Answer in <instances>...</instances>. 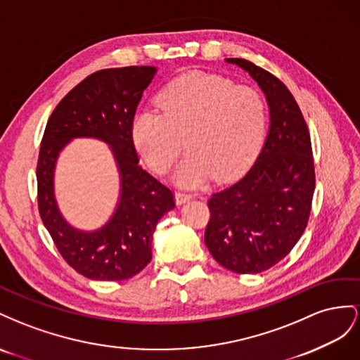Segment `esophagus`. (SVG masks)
<instances>
[{"label":"esophagus","mask_w":360,"mask_h":360,"mask_svg":"<svg viewBox=\"0 0 360 360\" xmlns=\"http://www.w3.org/2000/svg\"><path fill=\"white\" fill-rule=\"evenodd\" d=\"M191 198H193V194L186 193V191H176V193H174V200H176L178 205L186 203V202L190 200Z\"/></svg>","instance_id":"esophagus-1"}]
</instances>
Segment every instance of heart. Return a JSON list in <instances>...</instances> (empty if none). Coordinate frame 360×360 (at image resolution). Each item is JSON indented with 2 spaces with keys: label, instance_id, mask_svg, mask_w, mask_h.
I'll return each instance as SVG.
<instances>
[{
  "label": "heart",
  "instance_id": "obj_1",
  "mask_svg": "<svg viewBox=\"0 0 360 360\" xmlns=\"http://www.w3.org/2000/svg\"><path fill=\"white\" fill-rule=\"evenodd\" d=\"M160 111H141L132 120V141L152 172L166 174L187 141L190 152L176 172L182 186L214 176L240 178L262 146L266 112L252 87L235 86L219 75L190 72L164 87Z\"/></svg>",
  "mask_w": 360,
  "mask_h": 360
}]
</instances>
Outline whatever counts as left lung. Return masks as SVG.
I'll return each instance as SVG.
<instances>
[{
  "mask_svg": "<svg viewBox=\"0 0 360 360\" xmlns=\"http://www.w3.org/2000/svg\"><path fill=\"white\" fill-rule=\"evenodd\" d=\"M258 83L270 107V131L252 169L208 200L205 244L224 269L253 274L271 269L304 232L315 190L309 129L279 78L244 58H226Z\"/></svg>",
  "mask_w": 360,
  "mask_h": 360,
  "instance_id": "8db88e82",
  "label": "left lung"
}]
</instances>
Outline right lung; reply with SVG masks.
Listing matches in <instances>:
<instances>
[{
  "label": "right lung",
  "mask_w": 360,
  "mask_h": 360,
  "mask_svg": "<svg viewBox=\"0 0 360 360\" xmlns=\"http://www.w3.org/2000/svg\"><path fill=\"white\" fill-rule=\"evenodd\" d=\"M155 72L153 66L94 72L58 102L46 123L36 167L39 214L63 259L89 279L125 281L140 273L152 259V233L158 220L174 208L173 191L139 166L132 141V120ZM75 136L108 142L121 172L118 210L96 233L69 226L53 199L58 152Z\"/></svg>",
  "instance_id": "add662e5"
}]
</instances>
